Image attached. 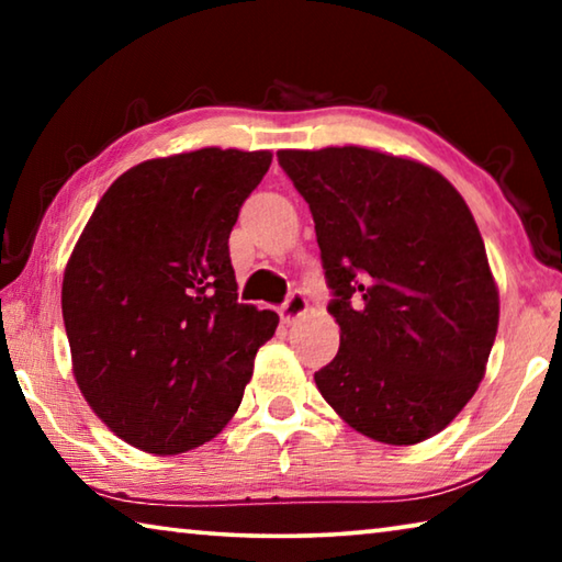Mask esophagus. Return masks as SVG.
I'll use <instances>...</instances> for the list:
<instances>
[{
	"mask_svg": "<svg viewBox=\"0 0 562 562\" xmlns=\"http://www.w3.org/2000/svg\"><path fill=\"white\" fill-rule=\"evenodd\" d=\"M304 312H307V297H304L302 290H292V292L288 294V300H284L282 307H280L282 322H288V325H290V322L302 317Z\"/></svg>",
	"mask_w": 562,
	"mask_h": 562,
	"instance_id": "obj_1",
	"label": "esophagus"
}]
</instances>
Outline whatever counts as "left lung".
Wrapping results in <instances>:
<instances>
[{
	"instance_id": "obj_1",
	"label": "left lung",
	"mask_w": 562,
	"mask_h": 562,
	"mask_svg": "<svg viewBox=\"0 0 562 562\" xmlns=\"http://www.w3.org/2000/svg\"><path fill=\"white\" fill-rule=\"evenodd\" d=\"M310 205L339 325L315 372L325 402L369 439L439 434L479 389L498 290L469 205L429 166L345 146L280 150Z\"/></svg>"
}]
</instances>
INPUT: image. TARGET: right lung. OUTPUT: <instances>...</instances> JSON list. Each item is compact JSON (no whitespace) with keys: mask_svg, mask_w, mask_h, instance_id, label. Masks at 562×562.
Masks as SVG:
<instances>
[{"mask_svg":"<svg viewBox=\"0 0 562 562\" xmlns=\"http://www.w3.org/2000/svg\"><path fill=\"white\" fill-rule=\"evenodd\" d=\"M270 150L201 148L116 178L61 284L74 376L109 429L148 453L231 422L280 317L237 302L231 237Z\"/></svg>","mask_w":562,"mask_h":562,"instance_id":"add662e5","label":"right lung"}]
</instances>
